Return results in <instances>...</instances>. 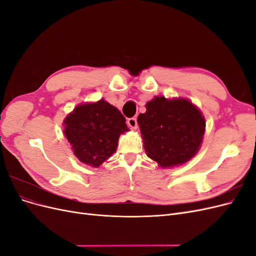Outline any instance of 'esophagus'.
<instances>
[{
    "mask_svg": "<svg viewBox=\"0 0 256 256\" xmlns=\"http://www.w3.org/2000/svg\"><path fill=\"white\" fill-rule=\"evenodd\" d=\"M127 124L128 126L131 128V129H136L138 128V122H136V118H130L127 120Z\"/></svg>",
    "mask_w": 256,
    "mask_h": 256,
    "instance_id": "obj_1",
    "label": "esophagus"
}]
</instances>
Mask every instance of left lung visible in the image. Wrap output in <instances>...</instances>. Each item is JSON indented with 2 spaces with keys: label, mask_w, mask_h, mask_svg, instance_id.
I'll use <instances>...</instances> for the list:
<instances>
[{
  "label": "left lung",
  "mask_w": 256,
  "mask_h": 256,
  "mask_svg": "<svg viewBox=\"0 0 256 256\" xmlns=\"http://www.w3.org/2000/svg\"><path fill=\"white\" fill-rule=\"evenodd\" d=\"M147 156L161 168L180 166L198 152L205 132L202 113L186 99L154 97L138 116Z\"/></svg>",
  "instance_id": "8db88e82"
}]
</instances>
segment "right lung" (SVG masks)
I'll return each mask as SVG.
<instances>
[{
  "instance_id": "right-lung-1",
  "label": "right lung",
  "mask_w": 256,
  "mask_h": 256,
  "mask_svg": "<svg viewBox=\"0 0 256 256\" xmlns=\"http://www.w3.org/2000/svg\"><path fill=\"white\" fill-rule=\"evenodd\" d=\"M126 118L104 99L76 106L64 120V134L81 162L94 168L112 156L120 134L128 131Z\"/></svg>"
}]
</instances>
